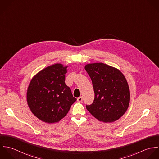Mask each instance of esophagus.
Instances as JSON below:
<instances>
[{"label":"esophagus","instance_id":"1","mask_svg":"<svg viewBox=\"0 0 159 159\" xmlns=\"http://www.w3.org/2000/svg\"><path fill=\"white\" fill-rule=\"evenodd\" d=\"M82 100H83V98L82 97H80L77 98V102H78L81 103V102H82Z\"/></svg>","mask_w":159,"mask_h":159}]
</instances>
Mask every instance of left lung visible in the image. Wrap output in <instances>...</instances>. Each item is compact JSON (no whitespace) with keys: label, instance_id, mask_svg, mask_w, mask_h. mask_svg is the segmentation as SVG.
Wrapping results in <instances>:
<instances>
[{"label":"left lung","instance_id":"1","mask_svg":"<svg viewBox=\"0 0 159 159\" xmlns=\"http://www.w3.org/2000/svg\"><path fill=\"white\" fill-rule=\"evenodd\" d=\"M85 69L92 81L95 92L93 103L86 108L96 119L112 123L126 111L130 102V90L124 74L117 68L96 62L87 64Z\"/></svg>","mask_w":159,"mask_h":159}]
</instances>
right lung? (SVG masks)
I'll use <instances>...</instances> for the list:
<instances>
[{
	"mask_svg": "<svg viewBox=\"0 0 159 159\" xmlns=\"http://www.w3.org/2000/svg\"><path fill=\"white\" fill-rule=\"evenodd\" d=\"M68 66L52 64L34 75L27 89L26 102L31 113L47 123H57L77 100L65 84Z\"/></svg>",
	"mask_w": 159,
	"mask_h": 159,
	"instance_id": "obj_1",
	"label": "right lung"
}]
</instances>
